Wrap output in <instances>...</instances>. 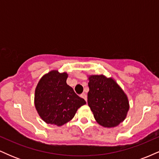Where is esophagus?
Listing matches in <instances>:
<instances>
[{
    "label": "esophagus",
    "mask_w": 159,
    "mask_h": 159,
    "mask_svg": "<svg viewBox=\"0 0 159 159\" xmlns=\"http://www.w3.org/2000/svg\"><path fill=\"white\" fill-rule=\"evenodd\" d=\"M81 98H83L85 100L86 102H87V94L86 93H82L81 95Z\"/></svg>",
    "instance_id": "34e87169"
}]
</instances>
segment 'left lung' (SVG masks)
<instances>
[{
    "mask_svg": "<svg viewBox=\"0 0 159 159\" xmlns=\"http://www.w3.org/2000/svg\"><path fill=\"white\" fill-rule=\"evenodd\" d=\"M88 105L95 120L102 126L114 128L123 123L129 110L127 95L112 77L87 75Z\"/></svg>",
    "mask_w": 159,
    "mask_h": 159,
    "instance_id": "obj_1",
    "label": "left lung"
}]
</instances>
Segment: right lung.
I'll list each match as a JSON object with an SVG mask.
<instances>
[{
    "label": "right lung",
    "mask_w": 159,
    "mask_h": 159,
    "mask_svg": "<svg viewBox=\"0 0 159 159\" xmlns=\"http://www.w3.org/2000/svg\"><path fill=\"white\" fill-rule=\"evenodd\" d=\"M67 72L53 69L40 78L36 85L34 105L40 118L47 124L62 126L86 104L67 84Z\"/></svg>",
    "instance_id": "1"
}]
</instances>
